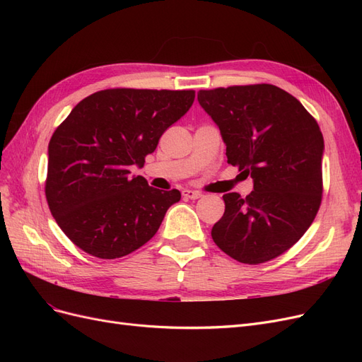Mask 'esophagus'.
<instances>
[{
	"mask_svg": "<svg viewBox=\"0 0 362 362\" xmlns=\"http://www.w3.org/2000/svg\"><path fill=\"white\" fill-rule=\"evenodd\" d=\"M182 196H184V198H187V199H199L201 196H202V193L187 189V190L182 192Z\"/></svg>",
	"mask_w": 362,
	"mask_h": 362,
	"instance_id": "esophagus-1",
	"label": "esophagus"
}]
</instances>
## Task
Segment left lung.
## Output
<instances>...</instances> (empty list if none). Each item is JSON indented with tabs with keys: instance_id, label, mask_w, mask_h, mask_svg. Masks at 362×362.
<instances>
[{
	"instance_id": "8db88e82",
	"label": "left lung",
	"mask_w": 362,
	"mask_h": 362,
	"mask_svg": "<svg viewBox=\"0 0 362 362\" xmlns=\"http://www.w3.org/2000/svg\"><path fill=\"white\" fill-rule=\"evenodd\" d=\"M198 101L221 129L228 163L254 180L245 199L223 194L214 243L245 264L279 257L306 233L322 204L319 124L293 95L266 83L199 90Z\"/></svg>"
}]
</instances>
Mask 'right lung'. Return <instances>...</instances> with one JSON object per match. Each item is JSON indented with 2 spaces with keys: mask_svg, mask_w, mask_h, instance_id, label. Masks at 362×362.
<instances>
[{
  "mask_svg": "<svg viewBox=\"0 0 362 362\" xmlns=\"http://www.w3.org/2000/svg\"><path fill=\"white\" fill-rule=\"evenodd\" d=\"M194 90L107 89L76 104L48 145L45 194L74 245L103 259L125 257L156 235L180 190H158L141 168L172 124L189 112Z\"/></svg>",
  "mask_w": 362,
  "mask_h": 362,
  "instance_id": "obj_1",
  "label": "right lung"
}]
</instances>
